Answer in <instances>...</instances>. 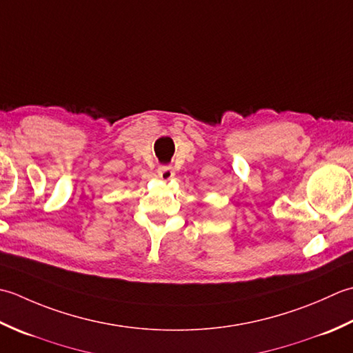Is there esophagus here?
I'll return each instance as SVG.
<instances>
[{"instance_id":"obj_1","label":"esophagus","mask_w":353,"mask_h":353,"mask_svg":"<svg viewBox=\"0 0 353 353\" xmlns=\"http://www.w3.org/2000/svg\"><path fill=\"white\" fill-rule=\"evenodd\" d=\"M157 174H158V176L163 179V181H169V179L175 176V170L172 169L170 166H161V168H158Z\"/></svg>"}]
</instances>
